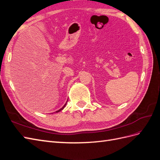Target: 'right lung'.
I'll list each match as a JSON object with an SVG mask.
<instances>
[{
	"label": "right lung",
	"instance_id": "1",
	"mask_svg": "<svg viewBox=\"0 0 160 160\" xmlns=\"http://www.w3.org/2000/svg\"><path fill=\"white\" fill-rule=\"evenodd\" d=\"M66 104H67V103H65V105H64V106H63V107H62V108H61V109H59V110H58V111H56V112H57H57H59V111H61V110H62V109H63V108H65V105H66Z\"/></svg>",
	"mask_w": 160,
	"mask_h": 160
}]
</instances>
